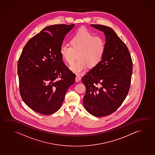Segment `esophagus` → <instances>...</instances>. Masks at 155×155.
Returning <instances> with one entry per match:
<instances>
[{
	"instance_id": "obj_1",
	"label": "esophagus",
	"mask_w": 155,
	"mask_h": 155,
	"mask_svg": "<svg viewBox=\"0 0 155 155\" xmlns=\"http://www.w3.org/2000/svg\"><path fill=\"white\" fill-rule=\"evenodd\" d=\"M81 77L80 76V75H77L76 76V78H75V81H76V82H79V81H81Z\"/></svg>"
}]
</instances>
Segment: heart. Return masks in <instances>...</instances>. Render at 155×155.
Listing matches in <instances>:
<instances>
[{"mask_svg":"<svg viewBox=\"0 0 155 155\" xmlns=\"http://www.w3.org/2000/svg\"><path fill=\"white\" fill-rule=\"evenodd\" d=\"M71 46L66 43L60 46V52L62 58L71 64L74 60L75 52H79L78 60L70 66V69L80 74L90 67L94 68L101 62L106 51V42L103 38L95 36L85 28L78 30L71 40Z\"/></svg>","mask_w":155,"mask_h":155,"instance_id":"heart-1","label":"heart"}]
</instances>
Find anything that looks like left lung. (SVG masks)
Wrapping results in <instances>:
<instances>
[{
  "mask_svg": "<svg viewBox=\"0 0 155 155\" xmlns=\"http://www.w3.org/2000/svg\"><path fill=\"white\" fill-rule=\"evenodd\" d=\"M106 36L103 59L82 78L86 87L83 102L95 117L110 115L123 103L130 88L133 62L128 47L110 27L91 25Z\"/></svg>",
  "mask_w": 155,
  "mask_h": 155,
  "instance_id": "1",
  "label": "left lung"
}]
</instances>
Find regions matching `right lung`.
I'll return each mask as SVG.
<instances>
[{
	"label": "right lung",
	"instance_id": "1",
	"mask_svg": "<svg viewBox=\"0 0 155 155\" xmlns=\"http://www.w3.org/2000/svg\"><path fill=\"white\" fill-rule=\"evenodd\" d=\"M74 24L45 27L28 40L18 63L19 90L22 100L42 115L61 107L67 90L75 82V74L62 61L60 46Z\"/></svg>",
	"mask_w": 155,
	"mask_h": 155
}]
</instances>
